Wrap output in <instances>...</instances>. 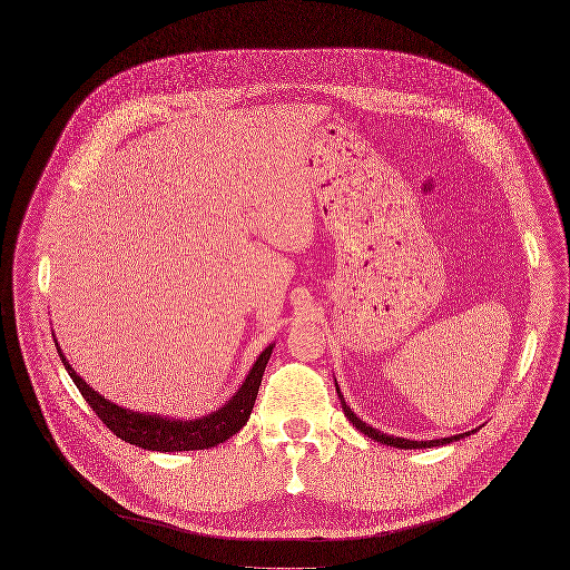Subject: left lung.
<instances>
[{
	"instance_id": "obj_1",
	"label": "left lung",
	"mask_w": 570,
	"mask_h": 570,
	"mask_svg": "<svg viewBox=\"0 0 570 570\" xmlns=\"http://www.w3.org/2000/svg\"><path fill=\"white\" fill-rule=\"evenodd\" d=\"M335 390H337V396H340V403H342V410H344V416L355 425V430H360L364 436H368V439H373V441H377V443H383V445H390V448H399V450H423V448H439V445H448V443H454V441H461V439H465V436H470V432H465V434H456V436H450V439H434V441H410V439H401V436H390V434H383V432H377V430H373V428H368L366 423H362L353 412H351V407L344 403V399H342V394H340V387L335 385ZM474 432V430H472Z\"/></svg>"
}]
</instances>
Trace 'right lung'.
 Instances as JSON below:
<instances>
[{"label": "right lung", "mask_w": 570, "mask_h": 570, "mask_svg": "<svg viewBox=\"0 0 570 570\" xmlns=\"http://www.w3.org/2000/svg\"><path fill=\"white\" fill-rule=\"evenodd\" d=\"M56 340V337H53ZM58 346V342H56ZM60 360L65 368L69 371L71 381L80 390L82 399L91 405L96 416L125 443L151 450V452H189V450H208L224 441H228L233 434H237L250 419L253 405L257 401V392L264 377V368L268 364V357L273 353V344L262 351L257 362L253 364L250 373L246 375L244 385L235 392L226 405H222L217 412L195 419V421H178V419H163L156 414H140L125 407H118L116 403L107 401L98 392H94L82 377L73 371V366L67 362L62 348L58 346Z\"/></svg>", "instance_id": "obj_1"}]
</instances>
